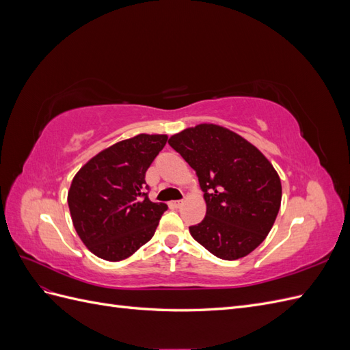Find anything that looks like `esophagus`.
Here are the masks:
<instances>
[{
    "mask_svg": "<svg viewBox=\"0 0 350 350\" xmlns=\"http://www.w3.org/2000/svg\"><path fill=\"white\" fill-rule=\"evenodd\" d=\"M183 203H184L183 200H178V201H171V206H172V207H175V208H179V207L183 206Z\"/></svg>",
    "mask_w": 350,
    "mask_h": 350,
    "instance_id": "obj_1",
    "label": "esophagus"
}]
</instances>
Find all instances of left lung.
<instances>
[{"label":"left lung","mask_w":350,"mask_h":350,"mask_svg":"<svg viewBox=\"0 0 350 350\" xmlns=\"http://www.w3.org/2000/svg\"><path fill=\"white\" fill-rule=\"evenodd\" d=\"M191 166L206 200V217L189 234L213 256L238 260L266 239L282 201L278 172L256 146L215 124L169 139Z\"/></svg>","instance_id":"1"}]
</instances>
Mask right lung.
Masks as SVG:
<instances>
[{"label": "right lung", "mask_w": 350, "mask_h": 350, "mask_svg": "<svg viewBox=\"0 0 350 350\" xmlns=\"http://www.w3.org/2000/svg\"><path fill=\"white\" fill-rule=\"evenodd\" d=\"M166 142L163 134H139L115 143L72 178L68 191L72 225L94 256L121 261L154 235L167 206L149 200L144 178Z\"/></svg>", "instance_id": "right-lung-1"}]
</instances>
